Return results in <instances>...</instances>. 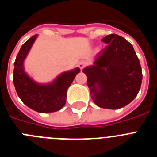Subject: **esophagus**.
Listing matches in <instances>:
<instances>
[{"label":"esophagus","instance_id":"34e87169","mask_svg":"<svg viewBox=\"0 0 157 157\" xmlns=\"http://www.w3.org/2000/svg\"><path fill=\"white\" fill-rule=\"evenodd\" d=\"M86 65V62L85 61H80L79 63H78V67H79V68L81 69V70H82V69L85 67Z\"/></svg>","mask_w":157,"mask_h":157}]
</instances>
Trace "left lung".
<instances>
[{
    "label": "left lung",
    "mask_w": 157,
    "mask_h": 157,
    "mask_svg": "<svg viewBox=\"0 0 157 157\" xmlns=\"http://www.w3.org/2000/svg\"><path fill=\"white\" fill-rule=\"evenodd\" d=\"M108 44L96 55L93 65L82 70L91 98L100 108L119 109L137 97L142 81L141 64L132 45L117 34L101 40Z\"/></svg>",
    "instance_id": "left-lung-1"
}]
</instances>
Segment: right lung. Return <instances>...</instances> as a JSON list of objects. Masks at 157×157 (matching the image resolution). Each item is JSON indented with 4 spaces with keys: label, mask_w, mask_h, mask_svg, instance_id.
I'll list each match as a JSON object with an SVG mask.
<instances>
[{
    "label": "right lung",
    "mask_w": 157,
    "mask_h": 157,
    "mask_svg": "<svg viewBox=\"0 0 157 157\" xmlns=\"http://www.w3.org/2000/svg\"><path fill=\"white\" fill-rule=\"evenodd\" d=\"M37 36H32L20 48L14 63L13 82L16 93L24 105L37 112L49 113L60 110L64 106L67 89L80 69L75 67L62 72L50 82L34 81L25 71L24 60Z\"/></svg>",
    "instance_id": "add662e5"
}]
</instances>
